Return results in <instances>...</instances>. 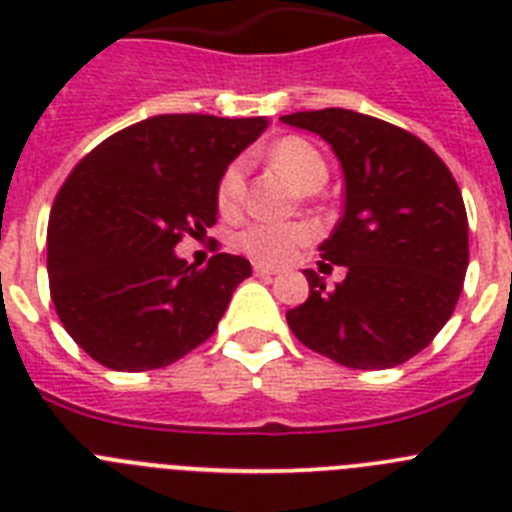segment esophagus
<instances>
[{
	"mask_svg": "<svg viewBox=\"0 0 512 512\" xmlns=\"http://www.w3.org/2000/svg\"><path fill=\"white\" fill-rule=\"evenodd\" d=\"M253 274H256V277H261V279H269V277H274V274H277V269H274V266L253 264Z\"/></svg>",
	"mask_w": 512,
	"mask_h": 512,
	"instance_id": "esophagus-1",
	"label": "esophagus"
}]
</instances>
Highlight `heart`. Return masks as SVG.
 <instances>
[{"label":"heart","instance_id":"heart-1","mask_svg":"<svg viewBox=\"0 0 512 512\" xmlns=\"http://www.w3.org/2000/svg\"><path fill=\"white\" fill-rule=\"evenodd\" d=\"M271 164L292 179L302 192H315L328 179V166L325 158L312 143L305 138L289 135V138L277 140L269 151ZM243 197V164L233 161L225 166L220 182H217V207L225 215H233L241 205ZM315 238V230L307 223H251L243 228L235 238V246L246 253L248 259L256 264L277 266L292 256L300 246L310 243Z\"/></svg>","mask_w":512,"mask_h":512}]
</instances>
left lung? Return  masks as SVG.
Instances as JSON below:
<instances>
[{"label": "left lung", "instance_id": "left-lung-1", "mask_svg": "<svg viewBox=\"0 0 512 512\" xmlns=\"http://www.w3.org/2000/svg\"><path fill=\"white\" fill-rule=\"evenodd\" d=\"M318 133L341 161L343 215L320 259L346 266L287 312L297 341L351 369H390L420 354L451 318L469 266L459 184L431 146L392 122L328 107L284 115Z\"/></svg>", "mask_w": 512, "mask_h": 512}]
</instances>
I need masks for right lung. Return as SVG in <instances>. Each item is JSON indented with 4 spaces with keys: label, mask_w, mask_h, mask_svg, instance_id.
I'll return each mask as SVG.
<instances>
[{
    "label": "right lung",
    "mask_w": 512,
    "mask_h": 512,
    "mask_svg": "<svg viewBox=\"0 0 512 512\" xmlns=\"http://www.w3.org/2000/svg\"><path fill=\"white\" fill-rule=\"evenodd\" d=\"M264 130V117L156 115L74 166L48 220V282L58 320L94 361L151 372L215 333L251 264L215 253L197 269L174 246L215 225L225 166Z\"/></svg>",
    "instance_id": "right-lung-1"
}]
</instances>
